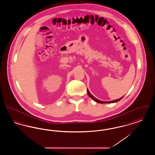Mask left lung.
Masks as SVG:
<instances>
[{
  "label": "left lung",
  "mask_w": 155,
  "mask_h": 155,
  "mask_svg": "<svg viewBox=\"0 0 155 155\" xmlns=\"http://www.w3.org/2000/svg\"><path fill=\"white\" fill-rule=\"evenodd\" d=\"M87 93H88V94L89 96L91 98V99H92L94 101H95L97 103H114V102H118L119 101H120L123 97V96L122 97H121V98H120V99H116V100H114V101H109V102H103V101H99V100H98V99H96L95 97H94V96H92L91 94H90V92H89L88 89H87Z\"/></svg>",
  "instance_id": "obj_1"
}]
</instances>
